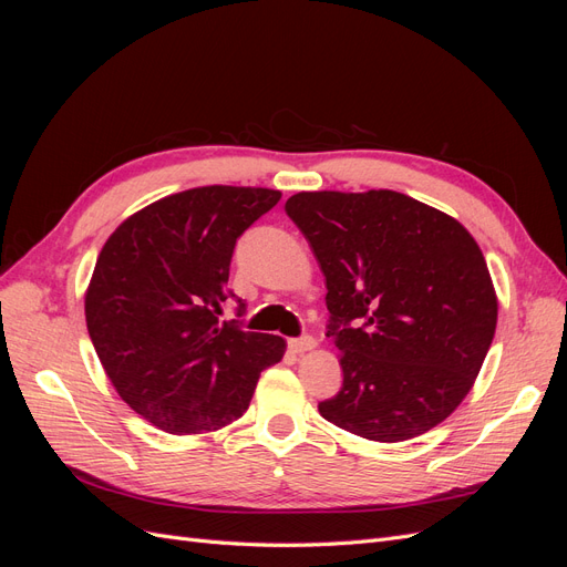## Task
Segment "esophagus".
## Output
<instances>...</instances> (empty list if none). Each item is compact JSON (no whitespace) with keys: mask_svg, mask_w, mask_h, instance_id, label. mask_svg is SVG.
<instances>
[{"mask_svg":"<svg viewBox=\"0 0 567 567\" xmlns=\"http://www.w3.org/2000/svg\"><path fill=\"white\" fill-rule=\"evenodd\" d=\"M288 348L293 352H307V350H315L317 348V340L312 336H302V338H293L288 342Z\"/></svg>","mask_w":567,"mask_h":567,"instance_id":"34e87169","label":"esophagus"}]
</instances>
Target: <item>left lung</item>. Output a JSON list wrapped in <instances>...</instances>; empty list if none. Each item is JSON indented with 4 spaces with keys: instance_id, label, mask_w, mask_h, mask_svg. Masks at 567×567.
I'll return each instance as SVG.
<instances>
[{
    "instance_id": "1",
    "label": "left lung",
    "mask_w": 567,
    "mask_h": 567,
    "mask_svg": "<svg viewBox=\"0 0 567 567\" xmlns=\"http://www.w3.org/2000/svg\"><path fill=\"white\" fill-rule=\"evenodd\" d=\"M286 215L326 277L342 385L319 414L373 442L419 437L473 388L496 329L475 238L398 192H302Z\"/></svg>"
}]
</instances>
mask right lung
<instances>
[{"label":"right lung","instance_id":"1","mask_svg":"<svg viewBox=\"0 0 567 567\" xmlns=\"http://www.w3.org/2000/svg\"><path fill=\"white\" fill-rule=\"evenodd\" d=\"M281 194L200 186L151 203L120 225L96 257L84 317L106 375L136 414L173 435L241 419L262 369L281 362V336L219 321L241 236Z\"/></svg>","mask_w":567,"mask_h":567}]
</instances>
